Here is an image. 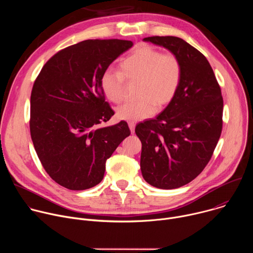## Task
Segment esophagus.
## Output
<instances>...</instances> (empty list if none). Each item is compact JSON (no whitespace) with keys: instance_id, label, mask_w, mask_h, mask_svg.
Wrapping results in <instances>:
<instances>
[{"instance_id":"34e87169","label":"esophagus","mask_w":253,"mask_h":253,"mask_svg":"<svg viewBox=\"0 0 253 253\" xmlns=\"http://www.w3.org/2000/svg\"><path fill=\"white\" fill-rule=\"evenodd\" d=\"M128 125H129V128H130L131 133H134V132H135V126H136V123H135V122H129V123H128Z\"/></svg>"}]
</instances>
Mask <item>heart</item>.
Here are the masks:
<instances>
[{"label": "heart", "mask_w": 253, "mask_h": 253, "mask_svg": "<svg viewBox=\"0 0 253 253\" xmlns=\"http://www.w3.org/2000/svg\"><path fill=\"white\" fill-rule=\"evenodd\" d=\"M120 71L108 69L102 74L100 87L105 97L120 103L125 97L126 80L139 82L134 102L119 106L116 115L121 120L136 122L153 116L168 106L176 97L182 80V65L172 52H161L155 48L141 47L124 58Z\"/></svg>", "instance_id": "b5f03b06"}]
</instances>
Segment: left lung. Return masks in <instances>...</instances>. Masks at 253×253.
I'll return each instance as SVG.
<instances>
[{"label":"left lung","mask_w":253,"mask_h":253,"mask_svg":"<svg viewBox=\"0 0 253 253\" xmlns=\"http://www.w3.org/2000/svg\"><path fill=\"white\" fill-rule=\"evenodd\" d=\"M144 41L178 56L182 80L161 114L135 128L142 143L140 168L150 185L179 188L203 171L217 145L223 123L221 89L205 56L181 38L153 36Z\"/></svg>","instance_id":"1"}]
</instances>
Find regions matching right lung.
I'll list each match as a JSON object with an SVG mask.
<instances>
[{"label":"right lung","instance_id":"obj_1","mask_svg":"<svg viewBox=\"0 0 253 253\" xmlns=\"http://www.w3.org/2000/svg\"><path fill=\"white\" fill-rule=\"evenodd\" d=\"M132 46L118 39L69 46L51 57L35 80L31 138L46 172L65 188L99 184L107 159L131 133L125 121L96 127L114 115L100 87L102 74Z\"/></svg>","mask_w":253,"mask_h":253}]
</instances>
